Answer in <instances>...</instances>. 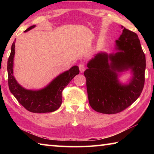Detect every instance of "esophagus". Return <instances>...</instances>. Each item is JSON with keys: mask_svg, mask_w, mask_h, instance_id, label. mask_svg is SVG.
<instances>
[{"mask_svg": "<svg viewBox=\"0 0 154 154\" xmlns=\"http://www.w3.org/2000/svg\"><path fill=\"white\" fill-rule=\"evenodd\" d=\"M79 71H80L81 72H82L84 71L85 69V67L84 66V64H80L79 65Z\"/></svg>", "mask_w": 154, "mask_h": 154, "instance_id": "obj_1", "label": "esophagus"}]
</instances>
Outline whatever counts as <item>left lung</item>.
Listing matches in <instances>:
<instances>
[{
  "label": "left lung",
  "instance_id": "1",
  "mask_svg": "<svg viewBox=\"0 0 154 154\" xmlns=\"http://www.w3.org/2000/svg\"><path fill=\"white\" fill-rule=\"evenodd\" d=\"M114 51L98 52L84 72L90 105L101 113L124 110L139 97L144 87L145 56L137 34L124 28ZM127 71L131 75L129 81L122 83L119 77Z\"/></svg>",
  "mask_w": 154,
  "mask_h": 154
}]
</instances>
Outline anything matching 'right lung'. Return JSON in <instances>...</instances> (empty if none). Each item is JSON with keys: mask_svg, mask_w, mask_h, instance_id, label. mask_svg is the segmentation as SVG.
I'll list each match as a JSON object with an SVG mask.
<instances>
[{"mask_svg": "<svg viewBox=\"0 0 154 154\" xmlns=\"http://www.w3.org/2000/svg\"><path fill=\"white\" fill-rule=\"evenodd\" d=\"M36 26L33 25L27 28L26 32ZM15 41L12 44L11 54L7 62L8 83L9 90L18 102L28 111L32 113H50L59 109L62 104V92L65 86L79 74L78 66H73L68 71L62 72L38 90H29L22 86L14 75V61L15 56Z\"/></svg>", "mask_w": 154, "mask_h": 154, "instance_id": "1", "label": "right lung"}]
</instances>
